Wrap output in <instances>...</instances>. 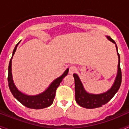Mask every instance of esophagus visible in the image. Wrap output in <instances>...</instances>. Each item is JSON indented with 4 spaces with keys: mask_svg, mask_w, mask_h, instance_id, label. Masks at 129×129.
<instances>
[{
    "mask_svg": "<svg viewBox=\"0 0 129 129\" xmlns=\"http://www.w3.org/2000/svg\"><path fill=\"white\" fill-rule=\"evenodd\" d=\"M76 67H75V66H71V67H70V68H69V72H68V73H69V74H73L74 73L76 72Z\"/></svg>",
    "mask_w": 129,
    "mask_h": 129,
    "instance_id": "obj_1",
    "label": "esophagus"
}]
</instances>
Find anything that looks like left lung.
<instances>
[{"label":"left lung","mask_w":129,"mask_h":129,"mask_svg":"<svg viewBox=\"0 0 129 129\" xmlns=\"http://www.w3.org/2000/svg\"><path fill=\"white\" fill-rule=\"evenodd\" d=\"M107 39L116 44V50L118 55V73L116 76V79L114 81L113 85L110 89L106 92L100 94H93L88 93L85 90L83 85L80 79L77 74H74V77L75 80V92H76V101L79 105L86 108V109H95L98 107H102V105H105L111 100L116 92H118L121 83V70L120 68V57L118 53V47L116 43L109 36H107Z\"/></svg>","instance_id":"obj_1"}]
</instances>
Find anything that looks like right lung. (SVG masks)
Listing matches in <instances>:
<instances>
[{
	"instance_id": "right-lung-1",
	"label": "right lung",
	"mask_w": 129,
	"mask_h": 129,
	"mask_svg": "<svg viewBox=\"0 0 129 129\" xmlns=\"http://www.w3.org/2000/svg\"><path fill=\"white\" fill-rule=\"evenodd\" d=\"M19 43H17L13 51L12 57H11L10 63H9L8 81V85L10 91L13 96L25 107L34 109H42L44 108H46L53 103V99L55 98V96L57 88L59 86L61 82L62 81V79L68 74L69 69L67 68L65 72L60 77L55 79L51 83L47 89L41 94L36 95H28L23 94L20 92L15 85L13 78H12V73H11V60H12L13 55L15 52L16 49H17Z\"/></svg>"
}]
</instances>
